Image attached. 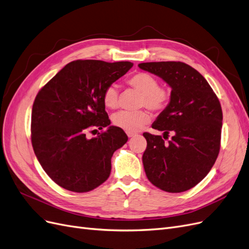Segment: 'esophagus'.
<instances>
[{
  "label": "esophagus",
  "mask_w": 249,
  "mask_h": 249,
  "mask_svg": "<svg viewBox=\"0 0 249 249\" xmlns=\"http://www.w3.org/2000/svg\"><path fill=\"white\" fill-rule=\"evenodd\" d=\"M127 135L128 138H132V136H135L136 133H133V132H127Z\"/></svg>",
  "instance_id": "obj_1"
}]
</instances>
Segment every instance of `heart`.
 Segmentation results:
<instances>
[{"label":"heart","instance_id":"b5f03b06","mask_svg":"<svg viewBox=\"0 0 249 249\" xmlns=\"http://www.w3.org/2000/svg\"><path fill=\"white\" fill-rule=\"evenodd\" d=\"M127 84L141 92L140 107H146L153 111L164 109L171 99V93L165 88L159 87L157 78L147 72H138L127 79ZM102 100L107 108L114 109L118 107L119 91L115 85H109L103 92ZM150 121V116L145 109L136 111L121 110L111 118V122L127 132H136Z\"/></svg>","mask_w":249,"mask_h":249}]
</instances>
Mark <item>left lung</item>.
<instances>
[{
	"label": "left lung",
	"instance_id": "8db88e82",
	"mask_svg": "<svg viewBox=\"0 0 249 249\" xmlns=\"http://www.w3.org/2000/svg\"><path fill=\"white\" fill-rule=\"evenodd\" d=\"M172 88L168 106L152 128L161 135L143 132L147 148L142 164L149 181L167 192H183L202 181L214 165L220 149L222 110L205 77L182 62L141 63ZM172 139L165 143L168 133Z\"/></svg>",
	"mask_w": 249,
	"mask_h": 249
}]
</instances>
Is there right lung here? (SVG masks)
<instances>
[{"label": "right lung", "mask_w": 249, "mask_h": 249, "mask_svg": "<svg viewBox=\"0 0 249 249\" xmlns=\"http://www.w3.org/2000/svg\"><path fill=\"white\" fill-rule=\"evenodd\" d=\"M132 66L130 62L72 61L38 92L32 108V146L59 186L88 192L109 177L111 156L128 138L121 128L109 126L102 96ZM104 126L106 132L86 139L88 131Z\"/></svg>", "instance_id": "obj_1"}]
</instances>
